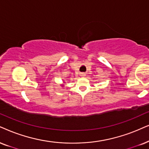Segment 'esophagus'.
<instances>
[{"mask_svg": "<svg viewBox=\"0 0 149 149\" xmlns=\"http://www.w3.org/2000/svg\"><path fill=\"white\" fill-rule=\"evenodd\" d=\"M81 76H85V74H84V73H81Z\"/></svg>", "mask_w": 149, "mask_h": 149, "instance_id": "34e87169", "label": "esophagus"}]
</instances>
